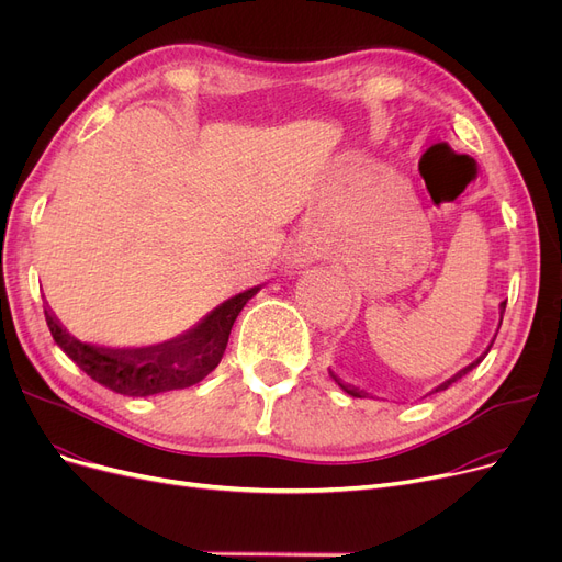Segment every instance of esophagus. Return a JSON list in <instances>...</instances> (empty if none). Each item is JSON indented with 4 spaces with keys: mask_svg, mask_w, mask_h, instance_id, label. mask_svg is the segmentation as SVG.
I'll list each match as a JSON object with an SVG mask.
<instances>
[{
    "mask_svg": "<svg viewBox=\"0 0 562 562\" xmlns=\"http://www.w3.org/2000/svg\"><path fill=\"white\" fill-rule=\"evenodd\" d=\"M307 261H310V255H307V252H299V255L291 257V263H293V266H305Z\"/></svg>",
    "mask_w": 562,
    "mask_h": 562,
    "instance_id": "1",
    "label": "esophagus"
}]
</instances>
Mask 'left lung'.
Returning <instances> with one entry per match:
<instances>
[{
  "mask_svg": "<svg viewBox=\"0 0 562 562\" xmlns=\"http://www.w3.org/2000/svg\"><path fill=\"white\" fill-rule=\"evenodd\" d=\"M498 312H501V321H504V312H506V301H504V303H501V305H498ZM498 326H501V323H498ZM494 337H496V335H494ZM492 344H494V341H492ZM492 344H490V346H487V350H485V352H483V356H481V358H479V360H474V362H471V364H469V367H464V369H460V371H458V373H456V375H451V378H449V380H445V382H441V385H437V387H435V390H432V392H445V390H449V387H451V385H453V382H456V380H460V378H462V375H467V373H469V371H471V369H476V367H479V364H481V362H483V358H485V356H487V352H490V348H492ZM330 378H333V380H335V382H337V385H339V387H341V390H344V392H346V394H350V396H356V398H362V392H360V390H358V387H350V385H344V382H341V380H339V378H337V375H335V373H333V371H330ZM432 392H430V394H432Z\"/></svg>",
  "mask_w": 562,
  "mask_h": 562,
  "instance_id": "8db88e82",
  "label": "left lung"
}]
</instances>
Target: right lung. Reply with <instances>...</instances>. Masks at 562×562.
Masks as SVG:
<instances>
[{"label": "right lung", "mask_w": 562, "mask_h": 562, "mask_svg": "<svg viewBox=\"0 0 562 562\" xmlns=\"http://www.w3.org/2000/svg\"><path fill=\"white\" fill-rule=\"evenodd\" d=\"M259 289L261 284L236 293L200 318L191 330L140 348H106L79 341L61 326L49 305H45V321L54 341L86 375L115 394L153 396L191 387L218 367L236 316Z\"/></svg>", "instance_id": "obj_1"}]
</instances>
